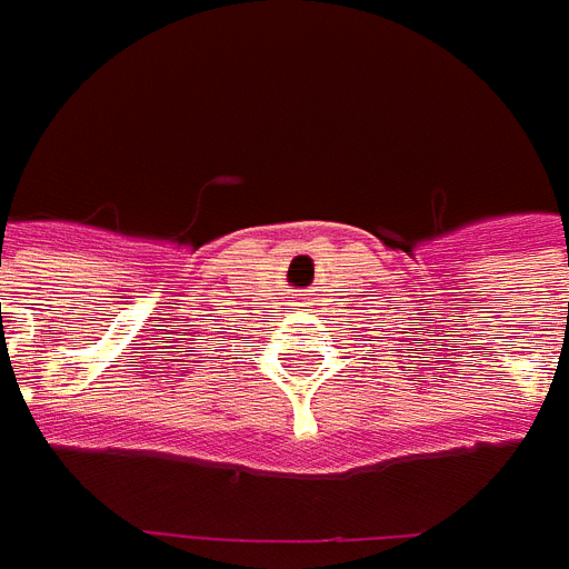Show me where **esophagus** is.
<instances>
[{
  "label": "esophagus",
  "instance_id": "1",
  "mask_svg": "<svg viewBox=\"0 0 569 569\" xmlns=\"http://www.w3.org/2000/svg\"><path fill=\"white\" fill-rule=\"evenodd\" d=\"M293 300H297L293 306H312V297H309V293H293Z\"/></svg>",
  "mask_w": 569,
  "mask_h": 569
}]
</instances>
